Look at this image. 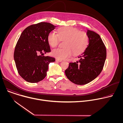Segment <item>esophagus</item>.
<instances>
[{
  "label": "esophagus",
  "instance_id": "obj_1",
  "mask_svg": "<svg viewBox=\"0 0 123 123\" xmlns=\"http://www.w3.org/2000/svg\"><path fill=\"white\" fill-rule=\"evenodd\" d=\"M55 60H56V62H61L62 61L61 60H59V59H56Z\"/></svg>",
  "mask_w": 123,
  "mask_h": 123
}]
</instances>
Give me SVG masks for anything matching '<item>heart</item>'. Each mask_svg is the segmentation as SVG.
I'll return each instance as SVG.
<instances>
[{
    "instance_id": "b5f03b06",
    "label": "heart",
    "mask_w": 123,
    "mask_h": 123,
    "mask_svg": "<svg viewBox=\"0 0 123 123\" xmlns=\"http://www.w3.org/2000/svg\"><path fill=\"white\" fill-rule=\"evenodd\" d=\"M57 33L51 31L48 36V43L52 48L57 47L60 40H65V48L56 49L51 51L52 55L57 59H67L73 53L74 55H80L88 46L89 37L84 31L71 26H65L59 28Z\"/></svg>"
}]
</instances>
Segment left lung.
Returning a JSON list of instances; mask_svg holds the SVG:
<instances>
[{
	"mask_svg": "<svg viewBox=\"0 0 123 123\" xmlns=\"http://www.w3.org/2000/svg\"><path fill=\"white\" fill-rule=\"evenodd\" d=\"M89 37L87 47L78 57L80 59L69 63L65 70L67 77L76 84L83 85L96 78L101 73L107 57L106 48L98 34L87 30Z\"/></svg>",
	"mask_w": 123,
	"mask_h": 123,
	"instance_id": "8db88e82",
	"label": "left lung"
}]
</instances>
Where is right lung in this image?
Instances as JSON below:
<instances>
[{
    "instance_id": "obj_1",
    "label": "right lung",
    "mask_w": 123,
    "mask_h": 123,
    "mask_svg": "<svg viewBox=\"0 0 123 123\" xmlns=\"http://www.w3.org/2000/svg\"><path fill=\"white\" fill-rule=\"evenodd\" d=\"M55 27L49 23L40 22L28 26L21 34L13 56L17 71L25 81L34 83L42 80L49 64L55 61V58L43 55L50 51L48 36Z\"/></svg>"
}]
</instances>
